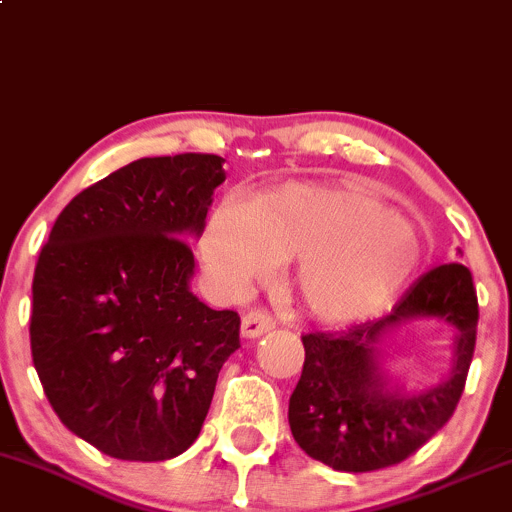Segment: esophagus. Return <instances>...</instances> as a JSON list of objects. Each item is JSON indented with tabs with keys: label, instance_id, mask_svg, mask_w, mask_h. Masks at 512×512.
<instances>
[{
	"label": "esophagus",
	"instance_id": "34e87169",
	"mask_svg": "<svg viewBox=\"0 0 512 512\" xmlns=\"http://www.w3.org/2000/svg\"><path fill=\"white\" fill-rule=\"evenodd\" d=\"M273 329L275 321L268 317L266 312H261V309H251V312H246L244 317H241V336L244 338H258Z\"/></svg>",
	"mask_w": 512,
	"mask_h": 512
}]
</instances>
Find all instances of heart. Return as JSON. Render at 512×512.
<instances>
[{
  "label": "heart",
  "instance_id": "heart-1",
  "mask_svg": "<svg viewBox=\"0 0 512 512\" xmlns=\"http://www.w3.org/2000/svg\"><path fill=\"white\" fill-rule=\"evenodd\" d=\"M203 258L229 292L268 280L297 258L302 307L324 321L377 312L421 258L411 220L355 188L290 183L258 203L227 195L210 215Z\"/></svg>",
  "mask_w": 512,
  "mask_h": 512
}]
</instances>
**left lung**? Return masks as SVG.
<instances>
[{"label":"left lung","mask_w":512,"mask_h":512,"mask_svg":"<svg viewBox=\"0 0 512 512\" xmlns=\"http://www.w3.org/2000/svg\"><path fill=\"white\" fill-rule=\"evenodd\" d=\"M456 329L448 375L428 390H406L383 365V341L409 320ZM479 304L462 263L433 268L392 314L341 333H307L304 367L290 396L292 438L336 472H375L404 462L450 421L464 392L476 343Z\"/></svg>","instance_id":"obj_1"}]
</instances>
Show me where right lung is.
<instances>
[{
	"mask_svg": "<svg viewBox=\"0 0 512 512\" xmlns=\"http://www.w3.org/2000/svg\"><path fill=\"white\" fill-rule=\"evenodd\" d=\"M217 154L145 157L55 220L33 275V365L57 418L103 455L164 462L208 416L239 317L191 292L198 239L227 179Z\"/></svg>",
	"mask_w": 512,
	"mask_h": 512,
	"instance_id": "add662e5",
	"label": "right lung"
}]
</instances>
